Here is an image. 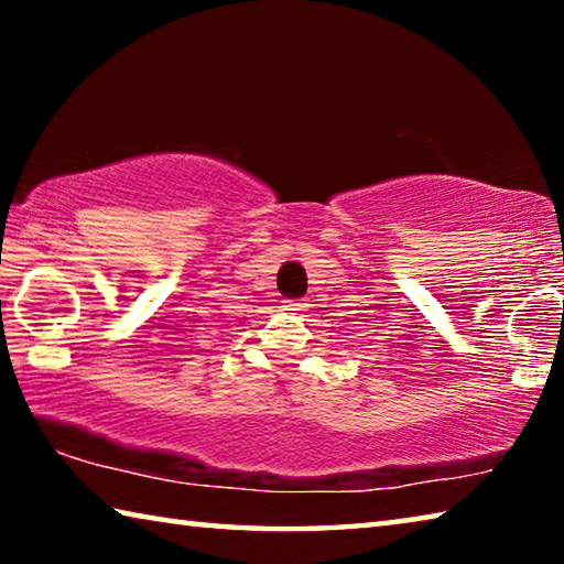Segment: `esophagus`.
<instances>
[{"instance_id": "34e87169", "label": "esophagus", "mask_w": 564, "mask_h": 564, "mask_svg": "<svg viewBox=\"0 0 564 564\" xmlns=\"http://www.w3.org/2000/svg\"><path fill=\"white\" fill-rule=\"evenodd\" d=\"M283 311L301 313V311H305V303H301V301H283Z\"/></svg>"}]
</instances>
